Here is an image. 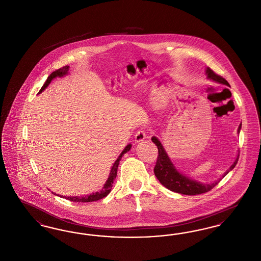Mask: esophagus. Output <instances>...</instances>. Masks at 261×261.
<instances>
[{"mask_svg":"<svg viewBox=\"0 0 261 261\" xmlns=\"http://www.w3.org/2000/svg\"><path fill=\"white\" fill-rule=\"evenodd\" d=\"M146 139V133L144 130H139L135 135V141L137 143L138 142H141V141H144Z\"/></svg>","mask_w":261,"mask_h":261,"instance_id":"1","label":"esophagus"}]
</instances>
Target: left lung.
<instances>
[{
    "instance_id": "obj_1",
    "label": "left lung",
    "mask_w": 261,
    "mask_h": 261,
    "mask_svg": "<svg viewBox=\"0 0 261 261\" xmlns=\"http://www.w3.org/2000/svg\"><path fill=\"white\" fill-rule=\"evenodd\" d=\"M205 73L207 75L208 79L213 80L215 82H218V83H221L224 85H227V86L229 85V83L224 79L223 77L213 72L210 67L206 68ZM241 128H242V124H240L238 128V133H240ZM151 141L156 145V147L159 149L158 161H156L154 169H153L154 175L156 176V178L159 179V181L162 183V185L165 188H167L168 190L175 192V193L183 194V195L195 196V195L203 194V193L211 191L212 188H214L220 182L221 179H219L218 181H216L214 183H211V184H202L200 182L193 180L185 175L180 173L175 168L172 162L170 161V159H169L166 150L163 148L161 141L154 136L151 138ZM238 161H239V154L237 155L236 161L224 173L222 177H224L226 174H228L229 171H231L236 166Z\"/></svg>"
}]
</instances>
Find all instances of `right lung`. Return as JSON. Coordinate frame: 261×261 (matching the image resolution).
I'll return each mask as SVG.
<instances>
[{"label": "right lung", "mask_w": 261, "mask_h": 261, "mask_svg": "<svg viewBox=\"0 0 261 261\" xmlns=\"http://www.w3.org/2000/svg\"><path fill=\"white\" fill-rule=\"evenodd\" d=\"M68 70H69V66H68V65H65V66H63L62 68H60V69H58V70L51 72L50 76L47 78V80H46L45 84L43 85V87L41 88V90L39 91V94L42 93L46 88L49 86V84H50V82H51V80H53L54 78H56V77H62V76L67 74V73H68ZM131 147H132L131 144L127 145V146L125 147V149L122 150V152L120 153V155L118 156V159L113 163L110 176H109L107 182L105 183V185L102 187V189H101L99 192L93 193V194H91V195H89V196H85V197H63V199H68V200L75 201V202H91V201L99 200V199L107 197V196L111 193V191H112V184H113L114 179L116 178V175H117V168H118L119 162H120L121 158L123 156V154L126 153L127 151L130 150ZM54 195H56V194H54Z\"/></svg>", "instance_id": "add662e5"}]
</instances>
